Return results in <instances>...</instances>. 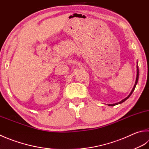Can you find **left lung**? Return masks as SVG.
Returning <instances> with one entry per match:
<instances>
[{"label":"left lung","mask_w":149,"mask_h":149,"mask_svg":"<svg viewBox=\"0 0 149 149\" xmlns=\"http://www.w3.org/2000/svg\"><path fill=\"white\" fill-rule=\"evenodd\" d=\"M139 68H138V65H137V76H136V82H135V84H134V88H133V89H132V91L130 92V93L129 94V95L127 97H126L125 99H123V100H122L121 101H120V102H117V103H116V104H108V106H116V105H117V104H121V103H123V102H125V101L127 100V99H128L129 97H130V95H132V93H133V91H134V89H135V88H136V84H137V82H138V78H139Z\"/></svg>","instance_id":"obj_1"}]
</instances>
